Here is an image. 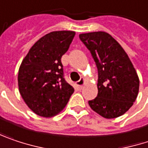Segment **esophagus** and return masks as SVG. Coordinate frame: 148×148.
Instances as JSON below:
<instances>
[{
    "label": "esophagus",
    "mask_w": 148,
    "mask_h": 148,
    "mask_svg": "<svg viewBox=\"0 0 148 148\" xmlns=\"http://www.w3.org/2000/svg\"><path fill=\"white\" fill-rule=\"evenodd\" d=\"M84 82H85V79H79V81H77L76 86H77V87L79 88V90H80V89H82V87H83V86H84Z\"/></svg>",
    "instance_id": "1"
}]
</instances>
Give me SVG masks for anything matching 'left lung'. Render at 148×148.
Masks as SVG:
<instances>
[{"label": "left lung", "instance_id": "obj_1", "mask_svg": "<svg viewBox=\"0 0 148 148\" xmlns=\"http://www.w3.org/2000/svg\"><path fill=\"white\" fill-rule=\"evenodd\" d=\"M96 62L98 93L88 101L96 113L114 119L126 113L139 91V78L122 47L102 31L79 35Z\"/></svg>", "mask_w": 148, "mask_h": 148}]
</instances>
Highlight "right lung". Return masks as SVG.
<instances>
[{
	"label": "right lung",
	"mask_w": 148,
	"mask_h": 148,
	"mask_svg": "<svg viewBox=\"0 0 148 148\" xmlns=\"http://www.w3.org/2000/svg\"><path fill=\"white\" fill-rule=\"evenodd\" d=\"M74 31H53L30 48L18 71V88L28 107L37 115L51 117L67 105L74 89L64 79L61 58L69 50Z\"/></svg>",
	"instance_id": "1"
}]
</instances>
